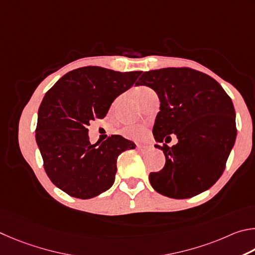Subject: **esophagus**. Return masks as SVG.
<instances>
[{"instance_id":"1","label":"esophagus","mask_w":255,"mask_h":255,"mask_svg":"<svg viewBox=\"0 0 255 255\" xmlns=\"http://www.w3.org/2000/svg\"><path fill=\"white\" fill-rule=\"evenodd\" d=\"M136 149L139 151H146L150 150L151 146L150 145H141V144H136Z\"/></svg>"}]
</instances>
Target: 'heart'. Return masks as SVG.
Listing matches in <instances>:
<instances>
[{"instance_id":"b5f03b06","label":"heart","mask_w":255,"mask_h":255,"mask_svg":"<svg viewBox=\"0 0 255 255\" xmlns=\"http://www.w3.org/2000/svg\"><path fill=\"white\" fill-rule=\"evenodd\" d=\"M150 93H153V92L151 91L149 87H145V86H140L134 89V96L137 101L142 100V98ZM124 133L130 137H132V139L141 140L145 136L146 131H145V128L143 127H128L124 128Z\"/></svg>"}]
</instances>
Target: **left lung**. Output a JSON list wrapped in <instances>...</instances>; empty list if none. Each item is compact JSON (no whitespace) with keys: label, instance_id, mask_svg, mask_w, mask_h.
I'll return each mask as SVG.
<instances>
[{"label":"left lung","instance_id":"obj_1","mask_svg":"<svg viewBox=\"0 0 255 255\" xmlns=\"http://www.w3.org/2000/svg\"><path fill=\"white\" fill-rule=\"evenodd\" d=\"M152 88L160 100L153 135L167 143L155 144L166 155L159 172H151V186L159 194L185 199L207 190L220 179L236 139L235 110L231 97L215 79L198 70L162 68L145 71L136 83Z\"/></svg>","mask_w":255,"mask_h":255}]
</instances>
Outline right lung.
I'll use <instances>...</instances> for the list:
<instances>
[{"label":"right lung","mask_w":255,"mask_h":255,"mask_svg":"<svg viewBox=\"0 0 255 255\" xmlns=\"http://www.w3.org/2000/svg\"><path fill=\"white\" fill-rule=\"evenodd\" d=\"M141 74L82 67L62 76L44 95L35 141L48 177L71 197L89 199L110 189L118 157L135 149L121 135L91 144L87 127L91 121L105 118L115 98L131 88Z\"/></svg>","instance_id":"1"}]
</instances>
